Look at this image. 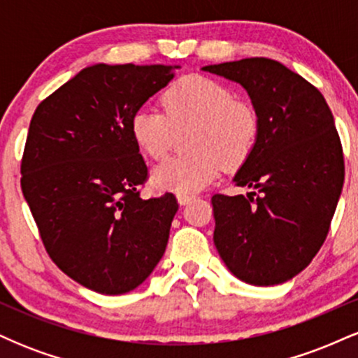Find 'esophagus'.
<instances>
[{"mask_svg":"<svg viewBox=\"0 0 358 358\" xmlns=\"http://www.w3.org/2000/svg\"><path fill=\"white\" fill-rule=\"evenodd\" d=\"M176 199H178L180 205H188L193 200V196L192 195H178Z\"/></svg>","mask_w":358,"mask_h":358,"instance_id":"1","label":"esophagus"}]
</instances>
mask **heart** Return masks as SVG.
Segmentation results:
<instances>
[{
	"instance_id": "1",
	"label": "heart",
	"mask_w": 358,
	"mask_h": 358,
	"mask_svg": "<svg viewBox=\"0 0 358 358\" xmlns=\"http://www.w3.org/2000/svg\"><path fill=\"white\" fill-rule=\"evenodd\" d=\"M165 113L138 109L131 119V136L151 159L170 151L175 131L193 126L190 155L173 156L151 173V183L165 192L190 195L213 182L220 168H239L256 146L261 119L248 101L222 82L203 76H183L168 85L162 97Z\"/></svg>"
}]
</instances>
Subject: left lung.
<instances>
[{
  "label": "left lung",
  "mask_w": 358,
  "mask_h": 358,
  "mask_svg": "<svg viewBox=\"0 0 358 358\" xmlns=\"http://www.w3.org/2000/svg\"><path fill=\"white\" fill-rule=\"evenodd\" d=\"M202 71L248 90L261 119L234 183L248 195H213V244L241 281L274 286L301 273L327 239L345 165L334 114L315 85L276 60L254 57Z\"/></svg>",
  "instance_id": "left-lung-1"
}]
</instances>
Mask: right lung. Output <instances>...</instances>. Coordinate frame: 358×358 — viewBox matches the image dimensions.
<instances>
[{"label":"right lung","instance_id":"right-lung-1","mask_svg":"<svg viewBox=\"0 0 358 358\" xmlns=\"http://www.w3.org/2000/svg\"><path fill=\"white\" fill-rule=\"evenodd\" d=\"M175 69L90 65L31 117L22 159L24 200L52 261L96 293H129L165 254L178 203L173 193L139 196L148 168L131 119Z\"/></svg>","mask_w":358,"mask_h":358}]
</instances>
